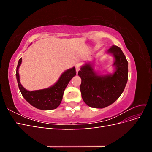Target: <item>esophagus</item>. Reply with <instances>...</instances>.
Returning a JSON list of instances; mask_svg holds the SVG:
<instances>
[{
    "mask_svg": "<svg viewBox=\"0 0 152 152\" xmlns=\"http://www.w3.org/2000/svg\"><path fill=\"white\" fill-rule=\"evenodd\" d=\"M80 63H77L75 65V70L77 73H78V72L80 70Z\"/></svg>",
    "mask_w": 152,
    "mask_h": 152,
    "instance_id": "34e87169",
    "label": "esophagus"
}]
</instances>
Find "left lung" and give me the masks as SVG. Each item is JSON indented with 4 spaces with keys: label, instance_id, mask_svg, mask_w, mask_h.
I'll return each instance as SVG.
<instances>
[{
    "label": "left lung",
    "instance_id": "1",
    "mask_svg": "<svg viewBox=\"0 0 152 152\" xmlns=\"http://www.w3.org/2000/svg\"><path fill=\"white\" fill-rule=\"evenodd\" d=\"M107 53L113 57L112 73L99 74L93 61L85 62L78 72L82 80V99L92 108H103L113 103L123 93L128 80V62L121 49L112 45Z\"/></svg>",
    "mask_w": 152,
    "mask_h": 152
}]
</instances>
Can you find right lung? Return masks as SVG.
Here are the masks:
<instances>
[{
    "mask_svg": "<svg viewBox=\"0 0 152 152\" xmlns=\"http://www.w3.org/2000/svg\"><path fill=\"white\" fill-rule=\"evenodd\" d=\"M21 62L22 58H20L16 68V76L18 87L25 100L31 106L39 110H50L58 108L61 102L64 91L69 82L76 75L75 67L64 72L56 83L50 87L30 91L24 88L20 82L19 68Z\"/></svg>",
    "mask_w": 152,
    "mask_h": 152,
    "instance_id": "add662e5",
    "label": "right lung"
}]
</instances>
